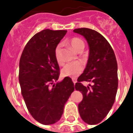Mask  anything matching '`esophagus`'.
I'll list each match as a JSON object with an SVG mask.
<instances>
[{"label":"esophagus","instance_id":"1","mask_svg":"<svg viewBox=\"0 0 133 133\" xmlns=\"http://www.w3.org/2000/svg\"><path fill=\"white\" fill-rule=\"evenodd\" d=\"M72 81H73V83H74V84H75V83H77V79H75V78H72Z\"/></svg>","mask_w":133,"mask_h":133}]
</instances>
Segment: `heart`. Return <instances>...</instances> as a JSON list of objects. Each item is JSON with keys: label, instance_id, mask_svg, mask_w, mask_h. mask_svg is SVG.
Wrapping results in <instances>:
<instances>
[{"label": "heart", "instance_id": "heart-1", "mask_svg": "<svg viewBox=\"0 0 133 133\" xmlns=\"http://www.w3.org/2000/svg\"><path fill=\"white\" fill-rule=\"evenodd\" d=\"M70 44L72 46V48L77 52L83 51L85 47V44L83 41L77 37L72 38L70 41ZM61 45L58 44L56 45L54 50L55 58L58 63H62V58L61 55ZM83 68H84L83 64L80 61L69 63L65 65L64 68L62 69V75L64 77H72V78L76 77L83 72Z\"/></svg>", "mask_w": 133, "mask_h": 133}]
</instances>
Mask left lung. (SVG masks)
<instances>
[{
  "label": "left lung",
  "instance_id": "1",
  "mask_svg": "<svg viewBox=\"0 0 133 133\" xmlns=\"http://www.w3.org/2000/svg\"><path fill=\"white\" fill-rule=\"evenodd\" d=\"M83 36L89 47L88 63L83 74L78 78L75 89L83 95L79 103V115L86 124L101 122L109 112L115 100L118 87L117 63L112 48L99 32L89 28L73 30ZM81 81H92L91 88Z\"/></svg>",
  "mask_w": 133,
  "mask_h": 133
}]
</instances>
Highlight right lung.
<instances>
[{"instance_id":"right-lung-1","label":"right lung","mask_w":133,"mask_h":133,"mask_svg":"<svg viewBox=\"0 0 133 133\" xmlns=\"http://www.w3.org/2000/svg\"><path fill=\"white\" fill-rule=\"evenodd\" d=\"M66 32L49 29L38 32L28 41L20 58L18 78L24 101L34 119L44 125L60 119L75 90L70 77L57 81L59 67L54 50Z\"/></svg>"}]
</instances>
